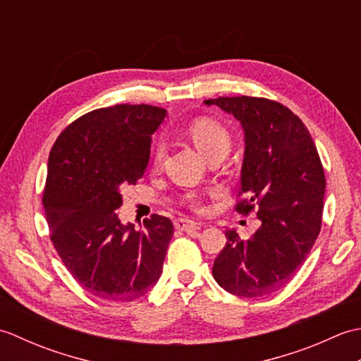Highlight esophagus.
Instances as JSON below:
<instances>
[{"mask_svg": "<svg viewBox=\"0 0 361 361\" xmlns=\"http://www.w3.org/2000/svg\"><path fill=\"white\" fill-rule=\"evenodd\" d=\"M175 228L180 229V231H185V233H195L202 228V225L197 224V221H194V220H189V219H178V220H175Z\"/></svg>", "mask_w": 361, "mask_h": 361, "instance_id": "1", "label": "esophagus"}]
</instances>
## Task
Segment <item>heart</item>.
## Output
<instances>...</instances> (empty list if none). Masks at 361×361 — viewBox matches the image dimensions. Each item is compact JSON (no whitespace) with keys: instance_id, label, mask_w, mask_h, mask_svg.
I'll use <instances>...</instances> for the list:
<instances>
[{"instance_id":"b5f03b06","label":"heart","mask_w":361,"mask_h":361,"mask_svg":"<svg viewBox=\"0 0 361 361\" xmlns=\"http://www.w3.org/2000/svg\"><path fill=\"white\" fill-rule=\"evenodd\" d=\"M188 135L194 141L197 149L200 150L206 159L211 158H225L228 152L231 150L233 137L225 126L211 118H197L188 126ZM166 155V144L163 141H157L153 145L152 163L155 167H159ZM189 200L194 206H200V198L195 195H189Z\"/></svg>"}]
</instances>
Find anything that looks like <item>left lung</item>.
<instances>
[{"label": "left lung", "instance_id": "8db88e82", "mask_svg": "<svg viewBox=\"0 0 361 361\" xmlns=\"http://www.w3.org/2000/svg\"><path fill=\"white\" fill-rule=\"evenodd\" d=\"M240 121L245 157L235 211H257L260 228L248 240L235 229L214 260L220 287L242 298L282 288L307 259L323 220L326 176L307 127L282 104L264 97L204 101Z\"/></svg>", "mask_w": 361, "mask_h": 361}]
</instances>
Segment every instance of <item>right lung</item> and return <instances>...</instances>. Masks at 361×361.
<instances>
[{
	"mask_svg": "<svg viewBox=\"0 0 361 361\" xmlns=\"http://www.w3.org/2000/svg\"><path fill=\"white\" fill-rule=\"evenodd\" d=\"M166 114L145 104L93 110L68 126L49 153L43 206L54 248L73 278L106 301H135L163 271L172 221L153 214L140 231L122 225L116 209L121 189L144 175Z\"/></svg>",
	"mask_w": 361,
	"mask_h": 361,
	"instance_id": "obj_1",
	"label": "right lung"
}]
</instances>
